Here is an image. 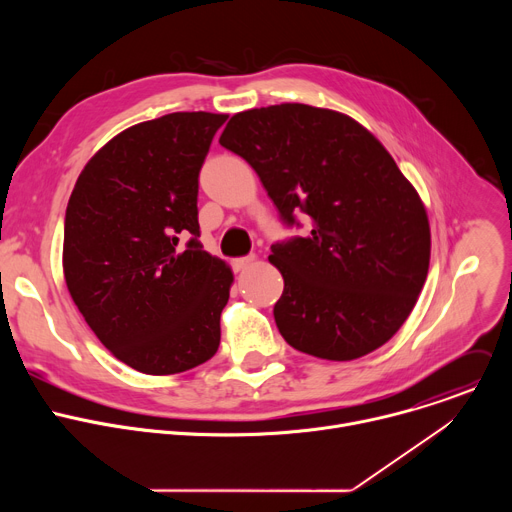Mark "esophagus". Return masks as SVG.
<instances>
[{
  "mask_svg": "<svg viewBox=\"0 0 512 512\" xmlns=\"http://www.w3.org/2000/svg\"><path fill=\"white\" fill-rule=\"evenodd\" d=\"M257 257L255 255H249V257H239V259H233V269L235 271H245Z\"/></svg>",
  "mask_w": 512,
  "mask_h": 512,
  "instance_id": "obj_1",
  "label": "esophagus"
}]
</instances>
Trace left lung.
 <instances>
[{
  "instance_id": "1",
  "label": "left lung",
  "mask_w": 512,
  "mask_h": 512,
  "mask_svg": "<svg viewBox=\"0 0 512 512\" xmlns=\"http://www.w3.org/2000/svg\"><path fill=\"white\" fill-rule=\"evenodd\" d=\"M218 143L251 164L287 227L300 212L310 221L306 237L271 245L285 342L354 360L391 340L425 283L431 235L383 143L344 113L302 103L237 113Z\"/></svg>"
}]
</instances>
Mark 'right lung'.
I'll return each mask as SVG.
<instances>
[{"instance_id": "1", "label": "right lung", "mask_w": 512, "mask_h": 512, "mask_svg": "<svg viewBox=\"0 0 512 512\" xmlns=\"http://www.w3.org/2000/svg\"><path fill=\"white\" fill-rule=\"evenodd\" d=\"M227 117L184 111L121 131L89 160L66 206L70 298L103 346L145 375L190 371L221 344L233 271L202 251L196 200Z\"/></svg>"}]
</instances>
